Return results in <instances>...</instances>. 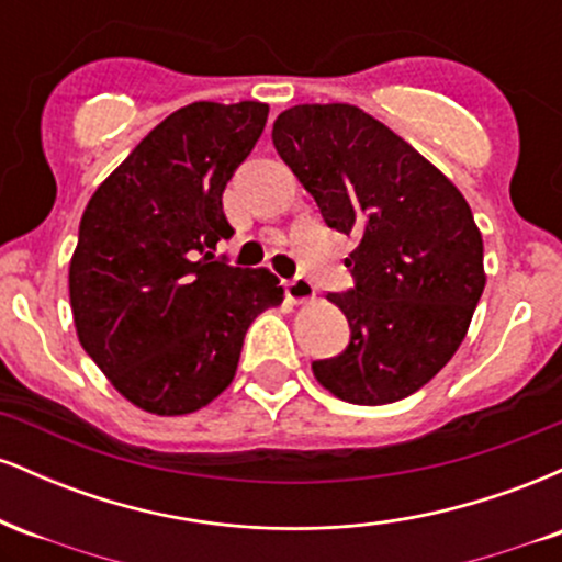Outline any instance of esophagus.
Wrapping results in <instances>:
<instances>
[{"label": "esophagus", "instance_id": "1", "mask_svg": "<svg viewBox=\"0 0 562 562\" xmlns=\"http://www.w3.org/2000/svg\"><path fill=\"white\" fill-rule=\"evenodd\" d=\"M285 293L293 303H306L314 299V285L306 277H293V280L285 282Z\"/></svg>", "mask_w": 562, "mask_h": 562}]
</instances>
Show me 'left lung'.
<instances>
[{
  "instance_id": "1",
  "label": "left lung",
  "mask_w": 562,
  "mask_h": 562,
  "mask_svg": "<svg viewBox=\"0 0 562 562\" xmlns=\"http://www.w3.org/2000/svg\"><path fill=\"white\" fill-rule=\"evenodd\" d=\"M272 142L327 227L357 237L346 259L353 288L330 295L351 340L314 362V378L364 406L420 391L454 357L486 285L468 200L398 134L344 102L290 108Z\"/></svg>"
}]
</instances>
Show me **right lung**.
I'll list each match as a JSON object with an SVG mask.
<instances>
[{
  "label": "right lung",
  "mask_w": 562,
  "mask_h": 562,
  "mask_svg": "<svg viewBox=\"0 0 562 562\" xmlns=\"http://www.w3.org/2000/svg\"><path fill=\"white\" fill-rule=\"evenodd\" d=\"M263 102H192L128 153L87 203L68 288L83 351L121 396L190 415L235 378L243 338L282 303L269 269L214 259L222 195L267 124Z\"/></svg>",
  "instance_id": "obj_1"
}]
</instances>
